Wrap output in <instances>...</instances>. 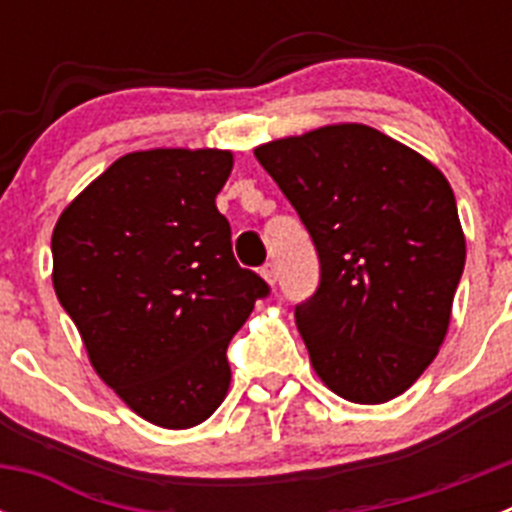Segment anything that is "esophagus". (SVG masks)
<instances>
[{
  "instance_id": "obj_1",
  "label": "esophagus",
  "mask_w": 512,
  "mask_h": 512,
  "mask_svg": "<svg viewBox=\"0 0 512 512\" xmlns=\"http://www.w3.org/2000/svg\"><path fill=\"white\" fill-rule=\"evenodd\" d=\"M261 277H264L269 284H277V279H279L277 264H274V261H266V264L261 266Z\"/></svg>"
}]
</instances>
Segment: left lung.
I'll return each instance as SVG.
<instances>
[{
	"instance_id": "8db88e82",
	"label": "left lung",
	"mask_w": 512,
	"mask_h": 512,
	"mask_svg": "<svg viewBox=\"0 0 512 512\" xmlns=\"http://www.w3.org/2000/svg\"><path fill=\"white\" fill-rule=\"evenodd\" d=\"M253 153L318 251V289L295 307L318 377L361 405L402 395L436 359L467 259L446 176L369 125Z\"/></svg>"
}]
</instances>
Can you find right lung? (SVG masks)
<instances>
[{
  "label": "right lung",
  "instance_id": "1",
  "mask_svg": "<svg viewBox=\"0 0 512 512\" xmlns=\"http://www.w3.org/2000/svg\"><path fill=\"white\" fill-rule=\"evenodd\" d=\"M228 151L117 158L58 217L53 287L99 377L148 423L192 428L223 402L228 343L271 289L215 207Z\"/></svg>",
  "mask_w": 512,
  "mask_h": 512
}]
</instances>
